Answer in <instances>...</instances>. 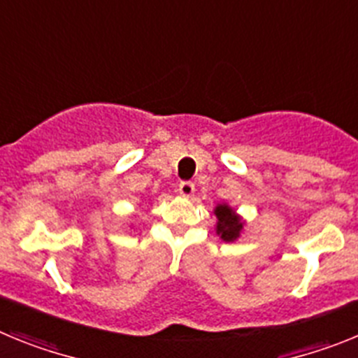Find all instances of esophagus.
Listing matches in <instances>:
<instances>
[{"label": "esophagus", "mask_w": 358, "mask_h": 358, "mask_svg": "<svg viewBox=\"0 0 358 358\" xmlns=\"http://www.w3.org/2000/svg\"><path fill=\"white\" fill-rule=\"evenodd\" d=\"M179 194H181L182 197H192V195L195 194V185L189 181L179 182Z\"/></svg>", "instance_id": "obj_1"}]
</instances>
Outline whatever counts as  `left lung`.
<instances>
[{
  "label": "left lung",
  "instance_id": "left-lung-1",
  "mask_svg": "<svg viewBox=\"0 0 358 358\" xmlns=\"http://www.w3.org/2000/svg\"><path fill=\"white\" fill-rule=\"evenodd\" d=\"M215 215H217V235H220L224 242H235L243 229L242 218L227 204H218L215 208Z\"/></svg>",
  "mask_w": 358,
  "mask_h": 358
}]
</instances>
